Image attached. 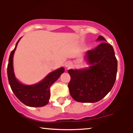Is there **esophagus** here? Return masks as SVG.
<instances>
[{
	"label": "esophagus",
	"mask_w": 133,
	"mask_h": 133,
	"mask_svg": "<svg viewBox=\"0 0 133 133\" xmlns=\"http://www.w3.org/2000/svg\"><path fill=\"white\" fill-rule=\"evenodd\" d=\"M72 65V62L71 61H67L65 63V67L68 69L71 68Z\"/></svg>",
	"instance_id": "1"
}]
</instances>
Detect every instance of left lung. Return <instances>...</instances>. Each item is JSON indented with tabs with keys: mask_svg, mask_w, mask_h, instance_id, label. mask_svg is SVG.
Returning <instances> with one entry per match:
<instances>
[{
	"mask_svg": "<svg viewBox=\"0 0 133 133\" xmlns=\"http://www.w3.org/2000/svg\"><path fill=\"white\" fill-rule=\"evenodd\" d=\"M96 41L103 42L85 54L89 66L68 71L71 78L68 85L69 93L80 103L101 100L110 92L116 79L117 61L113 47L106 43L103 36H99Z\"/></svg>",
	"mask_w": 133,
	"mask_h": 133,
	"instance_id": "1",
	"label": "left lung"
}]
</instances>
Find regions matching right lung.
<instances>
[{
  "instance_id": "1",
  "label": "right lung",
  "mask_w": 133,
  "mask_h": 133,
  "mask_svg": "<svg viewBox=\"0 0 133 133\" xmlns=\"http://www.w3.org/2000/svg\"><path fill=\"white\" fill-rule=\"evenodd\" d=\"M10 52L7 66V76L9 84L14 94L24 104L29 107H42L47 105L50 99V87L59 79L65 71L63 67L51 72L41 81L34 84H24L16 78L13 66V58L17 44Z\"/></svg>"
}]
</instances>
